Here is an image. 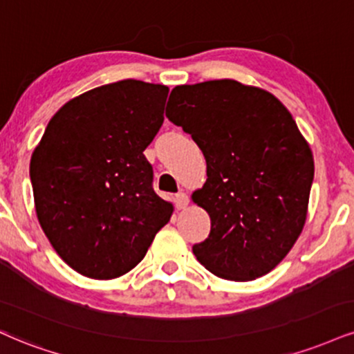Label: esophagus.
<instances>
[{"instance_id":"34e87169","label":"esophagus","mask_w":354,"mask_h":354,"mask_svg":"<svg viewBox=\"0 0 354 354\" xmlns=\"http://www.w3.org/2000/svg\"><path fill=\"white\" fill-rule=\"evenodd\" d=\"M189 199H188V194L185 193H178L174 196V204H176V209H185L186 206H188Z\"/></svg>"}]
</instances>
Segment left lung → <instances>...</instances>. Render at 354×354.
<instances>
[{"mask_svg": "<svg viewBox=\"0 0 354 354\" xmlns=\"http://www.w3.org/2000/svg\"><path fill=\"white\" fill-rule=\"evenodd\" d=\"M166 117L206 158L193 201L209 214L211 232L193 245L196 259L225 280L269 274L304 229L315 173L290 112L267 91L221 79L174 87Z\"/></svg>", "mask_w": 354, "mask_h": 354, "instance_id": "8db88e82", "label": "left lung"}]
</instances>
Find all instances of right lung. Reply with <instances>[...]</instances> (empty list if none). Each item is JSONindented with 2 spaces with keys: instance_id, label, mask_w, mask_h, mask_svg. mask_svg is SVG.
Returning a JSON list of instances; mask_svg holds the SVG:
<instances>
[{
  "instance_id": "obj_1",
  "label": "right lung",
  "mask_w": 354,
  "mask_h": 354,
  "mask_svg": "<svg viewBox=\"0 0 354 354\" xmlns=\"http://www.w3.org/2000/svg\"><path fill=\"white\" fill-rule=\"evenodd\" d=\"M168 92L135 79L92 88L50 118L32 153L37 219L79 274L99 280L127 274L171 218L143 155L163 125Z\"/></svg>"
}]
</instances>
